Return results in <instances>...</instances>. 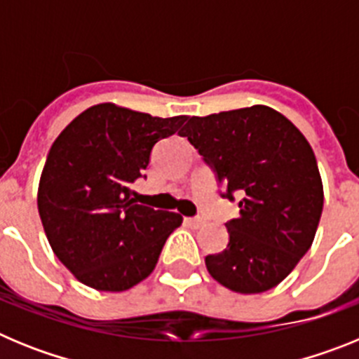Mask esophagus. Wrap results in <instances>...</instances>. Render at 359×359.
<instances>
[{
    "instance_id": "1",
    "label": "esophagus",
    "mask_w": 359,
    "mask_h": 359,
    "mask_svg": "<svg viewBox=\"0 0 359 359\" xmlns=\"http://www.w3.org/2000/svg\"><path fill=\"white\" fill-rule=\"evenodd\" d=\"M185 223L189 224L190 228H201L203 226V219H199V217H185Z\"/></svg>"
}]
</instances>
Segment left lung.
I'll return each instance as SVG.
<instances>
[{"label":"left lung","mask_w":359,"mask_h":359,"mask_svg":"<svg viewBox=\"0 0 359 359\" xmlns=\"http://www.w3.org/2000/svg\"><path fill=\"white\" fill-rule=\"evenodd\" d=\"M236 201L226 250L205 257L208 273L236 293L280 284L311 248L323 208L315 152L278 111L252 106L192 116L180 133Z\"/></svg>","instance_id":"1"}]
</instances>
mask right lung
<instances>
[{
    "instance_id": "right-lung-1",
    "label": "right lung",
    "mask_w": 359,
    "mask_h": 359,
    "mask_svg": "<svg viewBox=\"0 0 359 359\" xmlns=\"http://www.w3.org/2000/svg\"><path fill=\"white\" fill-rule=\"evenodd\" d=\"M185 120L98 104L57 136L37 208L53 253L82 284L126 291L152 273L183 217L140 205L131 187L145 177L152 147Z\"/></svg>"
}]
</instances>
